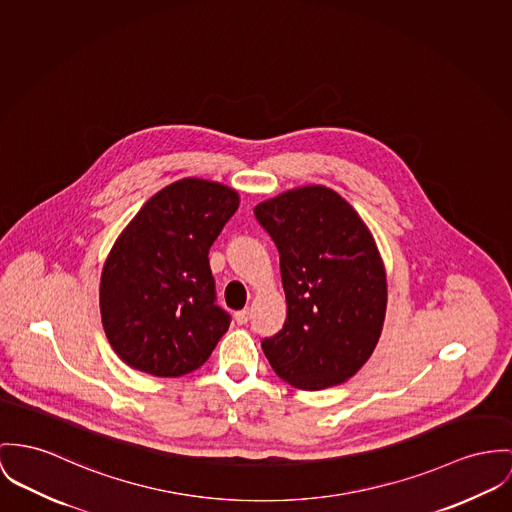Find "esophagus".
<instances>
[{"label": "esophagus", "mask_w": 512, "mask_h": 512, "mask_svg": "<svg viewBox=\"0 0 512 512\" xmlns=\"http://www.w3.org/2000/svg\"><path fill=\"white\" fill-rule=\"evenodd\" d=\"M249 315H251V312L249 310H239V312H236V321L239 323V325H243V323H247L249 321Z\"/></svg>", "instance_id": "esophagus-1"}]
</instances>
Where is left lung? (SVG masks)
<instances>
[{
  "label": "left lung",
  "mask_w": 512,
  "mask_h": 512,
  "mask_svg": "<svg viewBox=\"0 0 512 512\" xmlns=\"http://www.w3.org/2000/svg\"><path fill=\"white\" fill-rule=\"evenodd\" d=\"M280 255L286 321L261 343L276 374L306 392L347 382L374 353L388 282L376 241L353 206L323 185L255 206Z\"/></svg>",
  "instance_id": "8db88e82"
}]
</instances>
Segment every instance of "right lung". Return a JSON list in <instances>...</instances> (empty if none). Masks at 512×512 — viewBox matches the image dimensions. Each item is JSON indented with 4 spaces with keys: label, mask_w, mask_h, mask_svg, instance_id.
<instances>
[{
    "label": "right lung",
    "mask_w": 512,
    "mask_h": 512,
    "mask_svg": "<svg viewBox=\"0 0 512 512\" xmlns=\"http://www.w3.org/2000/svg\"><path fill=\"white\" fill-rule=\"evenodd\" d=\"M239 206L234 189L197 177L150 198L101 273L105 335L130 368L177 378L200 368L230 327L214 304L208 251Z\"/></svg>",
    "instance_id": "obj_1"
}]
</instances>
